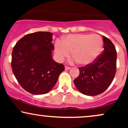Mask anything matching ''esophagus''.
<instances>
[{
    "label": "esophagus",
    "mask_w": 128,
    "mask_h": 128,
    "mask_svg": "<svg viewBox=\"0 0 128 128\" xmlns=\"http://www.w3.org/2000/svg\"><path fill=\"white\" fill-rule=\"evenodd\" d=\"M70 67H67V66H66V67H65V70H70Z\"/></svg>",
    "instance_id": "obj_1"
}]
</instances>
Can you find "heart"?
Returning <instances> with one entry per match:
<instances>
[{
	"label": "heart",
	"instance_id": "heart-1",
	"mask_svg": "<svg viewBox=\"0 0 128 128\" xmlns=\"http://www.w3.org/2000/svg\"><path fill=\"white\" fill-rule=\"evenodd\" d=\"M103 40L97 34H76L63 36L61 42L55 44V53L59 61L68 56L70 52L74 58L71 62L78 61L82 66L92 64L99 56L103 48Z\"/></svg>",
	"mask_w": 128,
	"mask_h": 128
}]
</instances>
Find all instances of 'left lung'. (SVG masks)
Returning a JSON list of instances; mask_svg holds the SVG:
<instances>
[{"mask_svg": "<svg viewBox=\"0 0 128 128\" xmlns=\"http://www.w3.org/2000/svg\"><path fill=\"white\" fill-rule=\"evenodd\" d=\"M104 50L93 63L79 67V75L74 86L86 96H96L105 92L113 80L116 72L117 52L115 46L104 36Z\"/></svg>", "mask_w": 128, "mask_h": 128, "instance_id": "obj_1", "label": "left lung"}]
</instances>
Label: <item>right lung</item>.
Returning <instances> with one entry per match:
<instances>
[{
  "label": "right lung",
  "instance_id": "obj_1",
  "mask_svg": "<svg viewBox=\"0 0 128 128\" xmlns=\"http://www.w3.org/2000/svg\"><path fill=\"white\" fill-rule=\"evenodd\" d=\"M52 36L49 32L29 34L13 48V73L22 88L33 94L49 92L64 70V65L53 60Z\"/></svg>",
  "mask_w": 128,
  "mask_h": 128
}]
</instances>
